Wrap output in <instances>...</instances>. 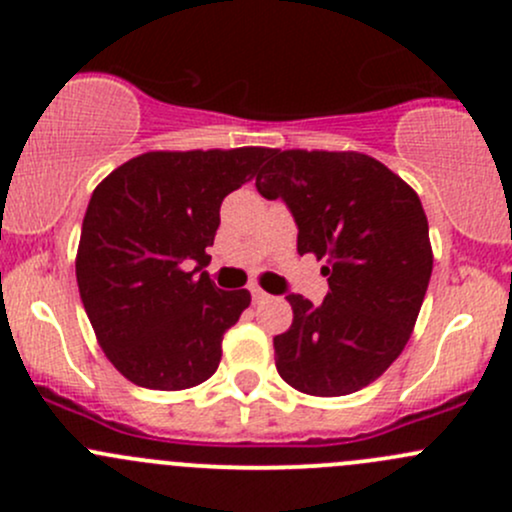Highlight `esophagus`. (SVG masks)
<instances>
[{
    "mask_svg": "<svg viewBox=\"0 0 512 512\" xmlns=\"http://www.w3.org/2000/svg\"><path fill=\"white\" fill-rule=\"evenodd\" d=\"M250 292H252V302H255V304H262V302H267V299H270V294H267L265 289H260V287H250Z\"/></svg>",
    "mask_w": 512,
    "mask_h": 512,
    "instance_id": "esophagus-1",
    "label": "esophagus"
}]
</instances>
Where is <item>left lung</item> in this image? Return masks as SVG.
Here are the masks:
<instances>
[{
    "instance_id": "left-lung-1",
    "label": "left lung",
    "mask_w": 512,
    "mask_h": 512,
    "mask_svg": "<svg viewBox=\"0 0 512 512\" xmlns=\"http://www.w3.org/2000/svg\"><path fill=\"white\" fill-rule=\"evenodd\" d=\"M282 198L299 227V255L324 260L319 307L289 294L292 327L275 337V366L292 389L347 396L404 352L433 270L428 220L416 190L356 151H275L255 180Z\"/></svg>"
}]
</instances>
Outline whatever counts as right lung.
<instances>
[{
    "label": "right lung",
    "instance_id": "add662e5",
    "mask_svg": "<svg viewBox=\"0 0 512 512\" xmlns=\"http://www.w3.org/2000/svg\"><path fill=\"white\" fill-rule=\"evenodd\" d=\"M267 153L151 151L96 185L76 282L103 354L136 386L183 391L218 369L223 334L250 307V292L215 287L200 272L210 262L205 247L223 198L255 178Z\"/></svg>",
    "mask_w": 512,
    "mask_h": 512
}]
</instances>
